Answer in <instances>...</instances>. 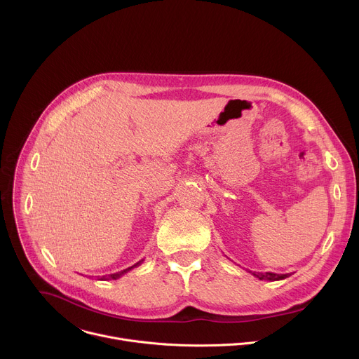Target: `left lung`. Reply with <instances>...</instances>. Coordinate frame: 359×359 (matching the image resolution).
Segmentation results:
<instances>
[{
    "instance_id": "1",
    "label": "left lung",
    "mask_w": 359,
    "mask_h": 359,
    "mask_svg": "<svg viewBox=\"0 0 359 359\" xmlns=\"http://www.w3.org/2000/svg\"><path fill=\"white\" fill-rule=\"evenodd\" d=\"M254 277H257L259 280H267V281H278L284 280L288 277V274H274V273H251Z\"/></svg>"
}]
</instances>
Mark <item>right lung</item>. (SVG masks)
Returning a JSON list of instances; mask_svg holds the SVG:
<instances>
[{
    "label": "right lung",
    "mask_w": 359,
    "mask_h": 359,
    "mask_svg": "<svg viewBox=\"0 0 359 359\" xmlns=\"http://www.w3.org/2000/svg\"><path fill=\"white\" fill-rule=\"evenodd\" d=\"M143 263V260H140V262H137L136 264H133L132 267H129V269H125V270H122V271H119V273H115V274H111L108 278L107 277H104L102 280H116V278H119V277H122L123 274H126L128 271H130L132 269H135V267H137V266H140Z\"/></svg>",
    "instance_id": "right-lung-1"
}]
</instances>
